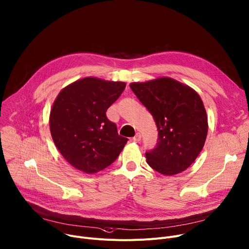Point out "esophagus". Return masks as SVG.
Instances as JSON below:
<instances>
[{
	"label": "esophagus",
	"mask_w": 249,
	"mask_h": 249,
	"mask_svg": "<svg viewBox=\"0 0 249 249\" xmlns=\"http://www.w3.org/2000/svg\"><path fill=\"white\" fill-rule=\"evenodd\" d=\"M141 138H142V135H141L140 133H137V134L133 137L132 140H133L134 142H139V141H141Z\"/></svg>",
	"instance_id": "34e87169"
}]
</instances>
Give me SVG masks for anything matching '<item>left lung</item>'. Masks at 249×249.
Segmentation results:
<instances>
[{"label": "left lung", "instance_id": "8db88e82", "mask_svg": "<svg viewBox=\"0 0 249 249\" xmlns=\"http://www.w3.org/2000/svg\"><path fill=\"white\" fill-rule=\"evenodd\" d=\"M130 88L154 117L158 143L146 153L148 164L164 175L185 170L201 153L208 119L199 94L170 78L132 83Z\"/></svg>", "mask_w": 249, "mask_h": 249}]
</instances>
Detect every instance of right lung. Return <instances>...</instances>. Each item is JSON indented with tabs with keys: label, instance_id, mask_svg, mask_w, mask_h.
<instances>
[{
	"label": "right lung",
	"instance_id": "1",
	"mask_svg": "<svg viewBox=\"0 0 249 249\" xmlns=\"http://www.w3.org/2000/svg\"><path fill=\"white\" fill-rule=\"evenodd\" d=\"M123 82L85 78L63 89L50 112V131L64 159L86 173H96L118 158L128 139L118 135L106 111L125 89Z\"/></svg>",
	"mask_w": 249,
	"mask_h": 249
}]
</instances>
